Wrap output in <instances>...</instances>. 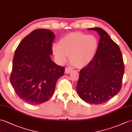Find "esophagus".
<instances>
[{"label": "esophagus", "mask_w": 132, "mask_h": 132, "mask_svg": "<svg viewBox=\"0 0 132 132\" xmlns=\"http://www.w3.org/2000/svg\"><path fill=\"white\" fill-rule=\"evenodd\" d=\"M72 71V69L70 68H68H68H65V73H66V74H69Z\"/></svg>", "instance_id": "esophagus-1"}]
</instances>
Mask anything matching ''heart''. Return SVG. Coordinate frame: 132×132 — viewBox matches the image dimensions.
Instances as JSON below:
<instances>
[{
  "label": "heart",
  "instance_id": "obj_1",
  "mask_svg": "<svg viewBox=\"0 0 132 132\" xmlns=\"http://www.w3.org/2000/svg\"><path fill=\"white\" fill-rule=\"evenodd\" d=\"M99 41L93 35L72 32L64 36L52 46V51L59 63H62L70 55V61L77 68H83L94 60L97 51Z\"/></svg>",
  "mask_w": 132,
  "mask_h": 132
}]
</instances>
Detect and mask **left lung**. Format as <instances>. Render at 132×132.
<instances>
[{"mask_svg":"<svg viewBox=\"0 0 132 132\" xmlns=\"http://www.w3.org/2000/svg\"><path fill=\"white\" fill-rule=\"evenodd\" d=\"M100 36L94 60L80 71L77 91L79 96L91 104L108 102L121 88L124 64L120 47L101 28H88Z\"/></svg>","mask_w":132,"mask_h":132,"instance_id":"left-lung-1","label":"left lung"}]
</instances>
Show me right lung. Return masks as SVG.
<instances>
[{"label": "right lung", "mask_w": 132, "mask_h": 132, "mask_svg": "<svg viewBox=\"0 0 132 132\" xmlns=\"http://www.w3.org/2000/svg\"><path fill=\"white\" fill-rule=\"evenodd\" d=\"M54 33L33 30L22 40L15 52L10 82L21 99L32 105L47 102L54 94L64 68L52 61Z\"/></svg>", "instance_id": "add662e5"}]
</instances>
